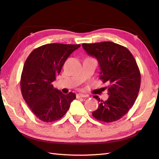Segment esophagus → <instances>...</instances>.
Segmentation results:
<instances>
[{"label": "esophagus", "mask_w": 159, "mask_h": 159, "mask_svg": "<svg viewBox=\"0 0 159 159\" xmlns=\"http://www.w3.org/2000/svg\"><path fill=\"white\" fill-rule=\"evenodd\" d=\"M88 97L87 94H84V93H78L76 94V98H87Z\"/></svg>", "instance_id": "obj_1"}]
</instances>
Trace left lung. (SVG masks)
Returning <instances> with one entry per match:
<instances>
[{"instance_id": "obj_1", "label": "left lung", "mask_w": 159, "mask_h": 159, "mask_svg": "<svg viewBox=\"0 0 159 159\" xmlns=\"http://www.w3.org/2000/svg\"><path fill=\"white\" fill-rule=\"evenodd\" d=\"M88 55L95 57L100 67V79L109 83V98L100 102L92 113L96 120L106 123L117 121L126 115L137 98L141 74L133 55L126 47L112 42L83 43Z\"/></svg>"}]
</instances>
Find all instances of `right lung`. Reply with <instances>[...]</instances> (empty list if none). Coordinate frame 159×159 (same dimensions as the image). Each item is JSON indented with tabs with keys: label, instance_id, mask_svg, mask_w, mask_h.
<instances>
[{
	"label": "right lung",
	"instance_id": "1",
	"mask_svg": "<svg viewBox=\"0 0 159 159\" xmlns=\"http://www.w3.org/2000/svg\"><path fill=\"white\" fill-rule=\"evenodd\" d=\"M80 44L48 43L34 49L23 67L20 88L24 100L39 120H59L69 109L75 94H63L53 87L66 59Z\"/></svg>",
	"mask_w": 159,
	"mask_h": 159
}]
</instances>
